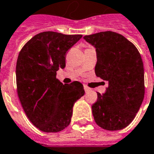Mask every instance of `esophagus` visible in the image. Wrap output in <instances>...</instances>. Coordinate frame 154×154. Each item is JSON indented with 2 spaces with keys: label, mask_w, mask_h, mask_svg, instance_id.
Instances as JSON below:
<instances>
[{
  "label": "esophagus",
  "mask_w": 154,
  "mask_h": 154,
  "mask_svg": "<svg viewBox=\"0 0 154 154\" xmlns=\"http://www.w3.org/2000/svg\"><path fill=\"white\" fill-rule=\"evenodd\" d=\"M84 90H85V92H88V91H90V88H89L88 86H86V85H84Z\"/></svg>",
  "instance_id": "obj_1"
}]
</instances>
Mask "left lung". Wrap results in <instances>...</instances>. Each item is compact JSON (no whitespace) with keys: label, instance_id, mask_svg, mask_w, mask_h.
<instances>
[{"label":"left lung","instance_id":"8db88e82","mask_svg":"<svg viewBox=\"0 0 154 154\" xmlns=\"http://www.w3.org/2000/svg\"><path fill=\"white\" fill-rule=\"evenodd\" d=\"M95 48L97 77L108 82L103 94L92 106L96 124L108 131L120 130L132 123L145 96L144 65L140 54L124 36L113 31L85 35Z\"/></svg>","mask_w":154,"mask_h":154}]
</instances>
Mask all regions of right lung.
I'll use <instances>...</instances> for the list:
<instances>
[{
  "mask_svg": "<svg viewBox=\"0 0 154 154\" xmlns=\"http://www.w3.org/2000/svg\"><path fill=\"white\" fill-rule=\"evenodd\" d=\"M82 35L44 31L19 52L16 65L18 98L30 121L45 132H60L71 122L74 103L85 94L79 82L63 84L56 71L65 67V55Z\"/></svg>",
  "mask_w": 154,
  "mask_h": 154,
  "instance_id": "obj_1",
  "label": "right lung"
}]
</instances>
